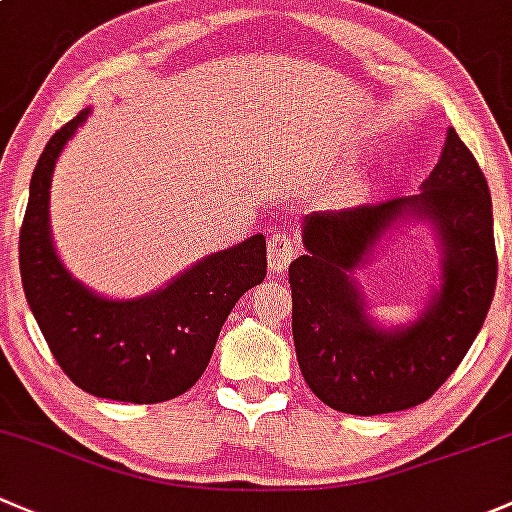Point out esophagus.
<instances>
[{"instance_id": "obj_1", "label": "esophagus", "mask_w": 512, "mask_h": 512, "mask_svg": "<svg viewBox=\"0 0 512 512\" xmlns=\"http://www.w3.org/2000/svg\"><path fill=\"white\" fill-rule=\"evenodd\" d=\"M295 258V241L286 231H276L268 239V268L273 273H283Z\"/></svg>"}]
</instances>
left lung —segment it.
I'll return each mask as SVG.
<instances>
[{"instance_id": "1", "label": "left lung", "mask_w": 512, "mask_h": 512, "mask_svg": "<svg viewBox=\"0 0 512 512\" xmlns=\"http://www.w3.org/2000/svg\"><path fill=\"white\" fill-rule=\"evenodd\" d=\"M488 182L456 130L414 197L313 212L305 254L288 268L293 342L315 397L345 414L402 412L426 402L483 328L498 278ZM399 218H424L442 246V288L414 324L384 331L364 310L354 271Z\"/></svg>"}]
</instances>
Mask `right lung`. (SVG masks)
Here are the masks:
<instances>
[{"instance_id":"add662e5","label":"right lung","mask_w":512,"mask_h":512,"mask_svg":"<svg viewBox=\"0 0 512 512\" xmlns=\"http://www.w3.org/2000/svg\"><path fill=\"white\" fill-rule=\"evenodd\" d=\"M88 115L83 108L56 130L36 162L19 231L21 283L51 355L76 387L115 402H167L202 377L236 300L266 278V239L256 234L204 256L142 298L110 300L83 286L56 256L49 189L56 160Z\"/></svg>"}]
</instances>
